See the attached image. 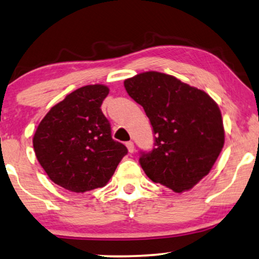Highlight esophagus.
Wrapping results in <instances>:
<instances>
[{
  "label": "esophagus",
  "instance_id": "obj_1",
  "mask_svg": "<svg viewBox=\"0 0 259 259\" xmlns=\"http://www.w3.org/2000/svg\"><path fill=\"white\" fill-rule=\"evenodd\" d=\"M125 145H126V148H128V151L130 153H133L135 151V145H134L133 142H131V141L130 142H126Z\"/></svg>",
  "mask_w": 259,
  "mask_h": 259
}]
</instances>
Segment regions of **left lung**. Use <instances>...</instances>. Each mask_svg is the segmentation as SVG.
Instances as JSON below:
<instances>
[{"label": "left lung", "instance_id": "8db88e82", "mask_svg": "<svg viewBox=\"0 0 259 259\" xmlns=\"http://www.w3.org/2000/svg\"><path fill=\"white\" fill-rule=\"evenodd\" d=\"M124 87L144 108L156 135L154 149L140 158L145 175L176 193L191 190L225 145L218 103L206 92L156 71L125 79Z\"/></svg>", "mask_w": 259, "mask_h": 259}]
</instances>
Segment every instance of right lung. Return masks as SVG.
Returning a JSON list of instances; mask_svg holds the SVG:
<instances>
[{"instance_id":"add662e5","label":"right lung","mask_w":259,"mask_h":259,"mask_svg":"<svg viewBox=\"0 0 259 259\" xmlns=\"http://www.w3.org/2000/svg\"><path fill=\"white\" fill-rule=\"evenodd\" d=\"M105 84H87L53 106L33 135V150L53 183L84 193L103 187L128 150L111 138L101 110Z\"/></svg>"}]
</instances>
